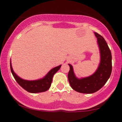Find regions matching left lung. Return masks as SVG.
<instances>
[{
  "label": "left lung",
  "instance_id": "8db88e82",
  "mask_svg": "<svg viewBox=\"0 0 122 122\" xmlns=\"http://www.w3.org/2000/svg\"><path fill=\"white\" fill-rule=\"evenodd\" d=\"M94 34L97 39L100 54V62L96 72L89 77L78 78L75 76L72 66L68 64L69 83L72 89L81 93L91 94L97 92L107 81L112 73L111 51L103 36L97 32H94Z\"/></svg>",
  "mask_w": 122,
  "mask_h": 122
}]
</instances>
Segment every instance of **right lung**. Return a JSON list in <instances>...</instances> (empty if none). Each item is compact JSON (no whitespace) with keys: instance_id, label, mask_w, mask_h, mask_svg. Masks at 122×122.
Returning a JSON list of instances; mask_svg holds the SVG:
<instances>
[{"instance_id":"obj_1","label":"right lung","mask_w":122,"mask_h":122,"mask_svg":"<svg viewBox=\"0 0 122 122\" xmlns=\"http://www.w3.org/2000/svg\"><path fill=\"white\" fill-rule=\"evenodd\" d=\"M10 66L11 72H12L13 77L16 81L17 83L20 85L23 89L29 93H37L46 92L50 88V87H51V83H52V77H53L54 75L61 68V65L51 69L44 78L37 80L32 81L26 80H23L18 77L13 71L12 64H11V61L10 62Z\"/></svg>"}]
</instances>
